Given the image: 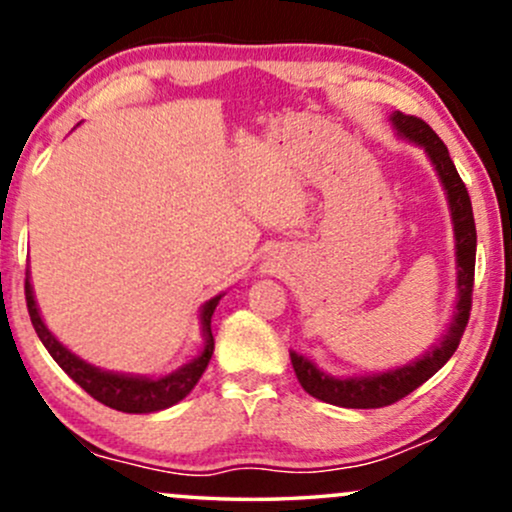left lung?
Returning <instances> with one entry per match:
<instances>
[{
    "label": "left lung",
    "mask_w": 512,
    "mask_h": 512,
    "mask_svg": "<svg viewBox=\"0 0 512 512\" xmlns=\"http://www.w3.org/2000/svg\"><path fill=\"white\" fill-rule=\"evenodd\" d=\"M392 129L399 139L421 146L426 151L428 161L433 163V170L438 173L440 185L448 199L452 233H455V264H457V301L452 310V320L438 344L426 349L424 354L407 366H397L385 373L370 375H349V378H337V375L325 373L317 368L313 358L291 351V363L296 370L298 383L308 395H313L320 402L334 404V407L346 409H378L395 404L397 399L407 397L416 387L424 385L431 375H436L455 349L460 346V339L467 327L469 310H472V286H474V260H477V226H474L472 202H469L467 187L457 173L455 163L448 154V146L440 142V137L426 125L424 120L414 115H404L395 110L390 115Z\"/></svg>",
    "instance_id": "left-lung-1"
}]
</instances>
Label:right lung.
<instances>
[{
    "label": "right lung",
    "mask_w": 512,
    "mask_h": 512,
    "mask_svg": "<svg viewBox=\"0 0 512 512\" xmlns=\"http://www.w3.org/2000/svg\"><path fill=\"white\" fill-rule=\"evenodd\" d=\"M223 293L214 296L199 310V325H202V337L204 346L199 351V356L192 361L182 363L173 373L161 375V378H149V375H129V373H115V370H103L93 363H86L84 358L64 346L60 339L55 337L45 325L43 315H40L38 303H35L33 286H31V272H26V303H28V315L38 332L40 342L45 349L50 351V356L55 358L57 366H60L76 385L84 387V390L93 399L105 404V407L125 411V414H154V411L168 409L173 404H178L180 399H185L192 392V387L199 383L202 373L207 370L211 354H214V334H211V315H214L216 305H219Z\"/></svg>",
    "instance_id": "add662e5"
}]
</instances>
